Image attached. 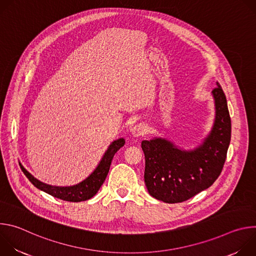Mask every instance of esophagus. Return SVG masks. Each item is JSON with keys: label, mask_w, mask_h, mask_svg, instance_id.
Instances as JSON below:
<instances>
[{"label": "esophagus", "mask_w": 256, "mask_h": 256, "mask_svg": "<svg viewBox=\"0 0 256 256\" xmlns=\"http://www.w3.org/2000/svg\"><path fill=\"white\" fill-rule=\"evenodd\" d=\"M147 126L144 124H136L132 128V134L134 136H144L146 132H147Z\"/></svg>", "instance_id": "1"}]
</instances>
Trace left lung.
Wrapping results in <instances>:
<instances>
[{
  "instance_id": "1",
  "label": "left lung",
  "mask_w": 256,
  "mask_h": 256,
  "mask_svg": "<svg viewBox=\"0 0 256 256\" xmlns=\"http://www.w3.org/2000/svg\"><path fill=\"white\" fill-rule=\"evenodd\" d=\"M214 120L208 134L194 150H184L164 138L142 142L144 184L164 202H184L208 188L221 174L231 140V118L225 93L216 82L212 91Z\"/></svg>"
}]
</instances>
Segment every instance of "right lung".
I'll use <instances>...</instances> for the list:
<instances>
[{
	"label": "right lung",
	"mask_w": 256,
	"mask_h": 256,
	"mask_svg": "<svg viewBox=\"0 0 256 256\" xmlns=\"http://www.w3.org/2000/svg\"><path fill=\"white\" fill-rule=\"evenodd\" d=\"M126 140L124 138H118L114 140L110 144H109L108 149L105 151L103 157L101 158L99 164L94 169V171L84 180H82L79 184L70 186H50L42 182L38 178H35L33 175H31L23 166L21 163H19L21 170L25 174V176L29 179L31 184L38 188V190L52 196L54 198L66 200V202H79L83 200H87L91 198H93L101 186L108 174L109 168H110L112 161L114 159V156L116 153L124 144Z\"/></svg>",
	"instance_id": "1"
}]
</instances>
